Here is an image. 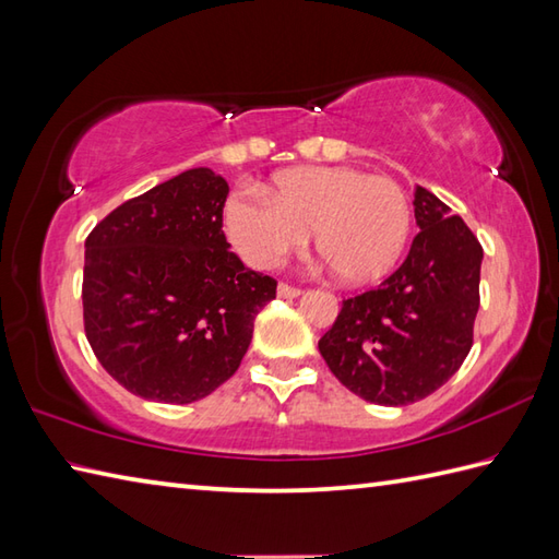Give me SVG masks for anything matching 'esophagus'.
I'll return each instance as SVG.
<instances>
[{"label": "esophagus", "mask_w": 559, "mask_h": 559, "mask_svg": "<svg viewBox=\"0 0 559 559\" xmlns=\"http://www.w3.org/2000/svg\"><path fill=\"white\" fill-rule=\"evenodd\" d=\"M278 295L281 298H300L302 290L295 286H288V283H278Z\"/></svg>", "instance_id": "1"}]
</instances>
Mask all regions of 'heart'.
Listing matches in <instances>:
<instances>
[{"mask_svg": "<svg viewBox=\"0 0 559 559\" xmlns=\"http://www.w3.org/2000/svg\"><path fill=\"white\" fill-rule=\"evenodd\" d=\"M411 225L406 192L389 177L355 168H293L276 177L273 194L242 189L225 204V230L249 264L276 266L314 233L317 254L346 286L394 269Z\"/></svg>", "mask_w": 559, "mask_h": 559, "instance_id": "obj_1", "label": "heart"}]
</instances>
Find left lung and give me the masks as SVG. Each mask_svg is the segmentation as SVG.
<instances>
[{"instance_id": "1", "label": "left lung", "mask_w": 559, "mask_h": 559, "mask_svg": "<svg viewBox=\"0 0 559 559\" xmlns=\"http://www.w3.org/2000/svg\"><path fill=\"white\" fill-rule=\"evenodd\" d=\"M406 261L374 290L343 300L319 353L338 382L379 406H408L454 374L473 346L483 247L432 192L415 187Z\"/></svg>"}]
</instances>
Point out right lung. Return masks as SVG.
<instances>
[{"label": "right lung", "mask_w": 559, "mask_h": 559, "mask_svg": "<svg viewBox=\"0 0 559 559\" xmlns=\"http://www.w3.org/2000/svg\"><path fill=\"white\" fill-rule=\"evenodd\" d=\"M228 182L185 170L105 216L86 237L83 326L127 391L192 403L235 374L276 281L247 269L223 233Z\"/></svg>", "instance_id": "obj_1"}]
</instances>
